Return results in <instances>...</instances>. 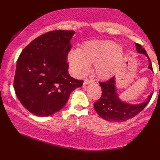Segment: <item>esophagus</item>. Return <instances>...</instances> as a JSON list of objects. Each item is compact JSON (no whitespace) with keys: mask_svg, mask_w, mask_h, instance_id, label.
Returning <instances> with one entry per match:
<instances>
[{"mask_svg":"<svg viewBox=\"0 0 160 160\" xmlns=\"http://www.w3.org/2000/svg\"><path fill=\"white\" fill-rule=\"evenodd\" d=\"M92 82H93V80H90V79H88V78H86V79H84V81H83V84L86 85V84H88V83H91Z\"/></svg>","mask_w":160,"mask_h":160,"instance_id":"esophagus-1","label":"esophagus"}]
</instances>
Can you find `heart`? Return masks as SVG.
<instances>
[{
    "instance_id": "1",
    "label": "heart",
    "mask_w": 160,
    "mask_h": 160,
    "mask_svg": "<svg viewBox=\"0 0 160 160\" xmlns=\"http://www.w3.org/2000/svg\"><path fill=\"white\" fill-rule=\"evenodd\" d=\"M124 50L112 41H88L78 50H71L67 61L76 74L83 75L89 64L95 63V72L102 79H108L115 74L124 58Z\"/></svg>"
}]
</instances>
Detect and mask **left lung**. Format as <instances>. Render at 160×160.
<instances>
[{
  "instance_id": "left-lung-1",
  "label": "left lung",
  "mask_w": 160,
  "mask_h": 160,
  "mask_svg": "<svg viewBox=\"0 0 160 160\" xmlns=\"http://www.w3.org/2000/svg\"><path fill=\"white\" fill-rule=\"evenodd\" d=\"M136 48L137 52L142 53L148 58V68L153 72L152 63L145 50L138 43H136ZM99 83L102 88V96L94 103V108L100 117L109 122H122L133 118L146 107L152 96V93L150 94L146 101L140 104H129L119 98L115 86V77H113L107 82Z\"/></svg>"
}]
</instances>
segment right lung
<instances>
[{"mask_svg": "<svg viewBox=\"0 0 160 160\" xmlns=\"http://www.w3.org/2000/svg\"><path fill=\"white\" fill-rule=\"evenodd\" d=\"M74 31L55 30L38 36L22 50L17 61L14 88L31 113L48 117L62 108L82 80L72 77L67 62Z\"/></svg>", "mask_w": 160, "mask_h": 160, "instance_id": "obj_1", "label": "right lung"}]
</instances>
